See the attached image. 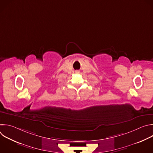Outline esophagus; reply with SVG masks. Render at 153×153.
I'll list each match as a JSON object with an SVG mask.
<instances>
[{"instance_id":"obj_1","label":"esophagus","mask_w":153,"mask_h":153,"mask_svg":"<svg viewBox=\"0 0 153 153\" xmlns=\"http://www.w3.org/2000/svg\"><path fill=\"white\" fill-rule=\"evenodd\" d=\"M76 73H79V71H76Z\"/></svg>"}]
</instances>
